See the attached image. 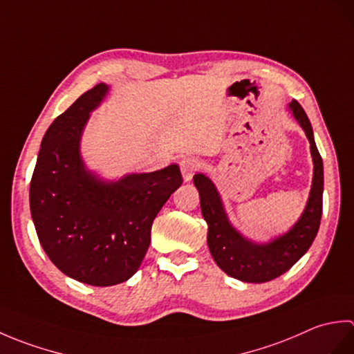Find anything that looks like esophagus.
<instances>
[{"mask_svg": "<svg viewBox=\"0 0 354 354\" xmlns=\"http://www.w3.org/2000/svg\"><path fill=\"white\" fill-rule=\"evenodd\" d=\"M199 165H201L199 161L196 160V158H193V156L184 158V160L179 162V167H181V173H183V178H184L185 183L192 181V178H193L194 173L198 171Z\"/></svg>", "mask_w": 354, "mask_h": 354, "instance_id": "obj_1", "label": "esophagus"}]
</instances>
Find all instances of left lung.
I'll return each mask as SVG.
<instances>
[{
    "mask_svg": "<svg viewBox=\"0 0 354 354\" xmlns=\"http://www.w3.org/2000/svg\"><path fill=\"white\" fill-rule=\"evenodd\" d=\"M288 109L298 124L303 127L310 142L313 161V178L309 199L304 212L293 227L284 234L259 243L245 237L232 227L225 212L223 202L216 185L204 173L193 176L201 198V212L208 225L207 242L216 265L225 274L245 283H266L289 270L303 257L313 243L319 230L322 214V192H324V167L322 158L315 145L312 124L304 109L297 100L288 104Z\"/></svg>",
    "mask_w": 354,
    "mask_h": 354,
    "instance_id": "obj_1",
    "label": "left lung"
}]
</instances>
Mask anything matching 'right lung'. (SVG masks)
Returning <instances> with one entry per match:
<instances>
[{"label":"right lung","mask_w":354,"mask_h":354,"mask_svg":"<svg viewBox=\"0 0 354 354\" xmlns=\"http://www.w3.org/2000/svg\"><path fill=\"white\" fill-rule=\"evenodd\" d=\"M108 93V85H95L50 124L30 183V212L45 254L65 275L91 286H114L137 272L153 219L183 184L176 164L120 179L86 167L82 135Z\"/></svg>","instance_id":"1"}]
</instances>
